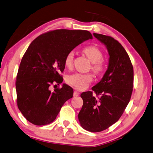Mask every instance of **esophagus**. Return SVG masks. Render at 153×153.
<instances>
[{"label": "esophagus", "mask_w": 153, "mask_h": 153, "mask_svg": "<svg viewBox=\"0 0 153 153\" xmlns=\"http://www.w3.org/2000/svg\"><path fill=\"white\" fill-rule=\"evenodd\" d=\"M80 93L77 91H75L74 92V97H77V96L79 95Z\"/></svg>", "instance_id": "1"}]
</instances>
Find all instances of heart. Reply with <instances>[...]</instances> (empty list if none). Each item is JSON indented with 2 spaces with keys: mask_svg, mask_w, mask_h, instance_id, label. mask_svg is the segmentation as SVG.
<instances>
[{
  "mask_svg": "<svg viewBox=\"0 0 153 153\" xmlns=\"http://www.w3.org/2000/svg\"><path fill=\"white\" fill-rule=\"evenodd\" d=\"M83 52L90 61L93 63L92 70L95 73L100 74L105 68V63L102 60L103 53L98 48L89 45L83 49ZM74 52L71 50L66 53L64 58V64L67 68H71L73 65ZM93 81L91 74H83L76 72L68 76L67 82L76 89L82 90L86 89L89 86L90 82Z\"/></svg>",
  "mask_w": 153,
  "mask_h": 153,
  "instance_id": "heart-1",
  "label": "heart"
}]
</instances>
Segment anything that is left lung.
Here are the masks:
<instances>
[{"instance_id": "left-lung-1", "label": "left lung", "mask_w": 153, "mask_h": 153, "mask_svg": "<svg viewBox=\"0 0 153 153\" xmlns=\"http://www.w3.org/2000/svg\"><path fill=\"white\" fill-rule=\"evenodd\" d=\"M93 36L108 50V66L102 79L92 87L97 97L92 91L81 94L83 105L78 117L85 130L98 132L115 124L124 113L132 95L134 71L129 56L117 40L102 34Z\"/></svg>"}]
</instances>
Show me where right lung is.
Wrapping results in <instances>:
<instances>
[{
    "label": "right lung",
    "mask_w": 153,
    "mask_h": 153,
    "mask_svg": "<svg viewBox=\"0 0 153 153\" xmlns=\"http://www.w3.org/2000/svg\"><path fill=\"white\" fill-rule=\"evenodd\" d=\"M86 30L56 29L35 39L21 60L16 81L17 106L27 120L34 125L49 124L56 118L64 103L73 96L66 84L50 89L53 82L62 83L59 72L65 68L66 53L92 39Z\"/></svg>",
    "instance_id": "right-lung-1"
}]
</instances>
